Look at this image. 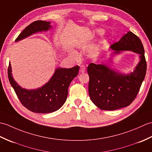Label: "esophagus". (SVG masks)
<instances>
[{"mask_svg": "<svg viewBox=\"0 0 152 152\" xmlns=\"http://www.w3.org/2000/svg\"><path fill=\"white\" fill-rule=\"evenodd\" d=\"M80 72H82V73L84 72L85 71H86V68H85V66H83V65L80 66Z\"/></svg>", "mask_w": 152, "mask_h": 152, "instance_id": "esophagus-1", "label": "esophagus"}]
</instances>
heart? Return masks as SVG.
<instances>
[{
  "mask_svg": "<svg viewBox=\"0 0 152 152\" xmlns=\"http://www.w3.org/2000/svg\"><path fill=\"white\" fill-rule=\"evenodd\" d=\"M96 33H97L98 34H102L103 30L102 29H97L96 30Z\"/></svg>",
  "mask_w": 152,
  "mask_h": 152,
  "instance_id": "obj_1",
  "label": "heart"
}]
</instances>
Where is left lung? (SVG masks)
I'll return each instance as SVG.
<instances>
[{
	"mask_svg": "<svg viewBox=\"0 0 152 152\" xmlns=\"http://www.w3.org/2000/svg\"><path fill=\"white\" fill-rule=\"evenodd\" d=\"M114 53L132 51L140 54V62L133 72L121 74L106 64L90 63L88 67L90 99L103 110H114L130 105L139 91L146 73L144 49L140 38L128 32L117 42L110 46Z\"/></svg>",
	"mask_w": 152,
	"mask_h": 152,
	"instance_id": "left-lung-1",
	"label": "left lung"
}]
</instances>
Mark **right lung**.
I'll return each mask as SVG.
<instances>
[{"mask_svg":"<svg viewBox=\"0 0 152 152\" xmlns=\"http://www.w3.org/2000/svg\"><path fill=\"white\" fill-rule=\"evenodd\" d=\"M50 24L49 21H34L19 34L15 41L23 39L37 32L49 30L51 28ZM79 68V66L70 69L58 68L49 82L41 88L33 90L22 88L16 83L12 76L10 63L8 68V75L10 83L21 104L33 112L46 114L57 110L65 102L69 85L78 75Z\"/></svg>","mask_w":152,"mask_h":152,"instance_id":"right-lung-1","label":"right lung"}]
</instances>
